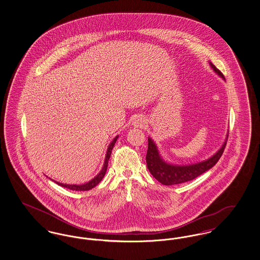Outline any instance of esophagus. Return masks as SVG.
<instances>
[{
	"label": "esophagus",
	"mask_w": 260,
	"mask_h": 260,
	"mask_svg": "<svg viewBox=\"0 0 260 260\" xmlns=\"http://www.w3.org/2000/svg\"><path fill=\"white\" fill-rule=\"evenodd\" d=\"M145 124V122H144V120L142 119V118H137L136 119V121H135V125L136 126H139V127H142L143 125Z\"/></svg>",
	"instance_id": "obj_1"
}]
</instances>
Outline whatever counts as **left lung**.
Listing matches in <instances>:
<instances>
[{
    "instance_id": "8db88e82",
    "label": "left lung",
    "mask_w": 260,
    "mask_h": 260,
    "mask_svg": "<svg viewBox=\"0 0 260 260\" xmlns=\"http://www.w3.org/2000/svg\"><path fill=\"white\" fill-rule=\"evenodd\" d=\"M210 65L216 74L219 75L223 80H225L222 73L211 62H210ZM227 138H228V135L226 136V139L221 148L219 149L213 156H211L210 159L196 162V164L177 166V165L169 164L164 161V159L161 158L159 153V150L157 148V145L149 137L148 150L146 154V162H147L149 172L164 185L179 184V183L193 180L196 177H198L199 175L209 171L218 161L224 152Z\"/></svg>"
}]
</instances>
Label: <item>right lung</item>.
<instances>
[{
    "label": "right lung",
    "instance_id": "right-lung-1",
    "mask_svg": "<svg viewBox=\"0 0 260 260\" xmlns=\"http://www.w3.org/2000/svg\"><path fill=\"white\" fill-rule=\"evenodd\" d=\"M118 137L119 136H116L114 139H113V141H112L111 143H110V145H109V147L107 149V152H106V156H105V161H104V165H103V168H102V170L100 171V173L93 178V179H91L90 181H88L87 183H85V184H82V185H76V184H71V185H69V184H63V183H59V182H56L57 184L59 186H62V187H64V188H67V189H70V190H74V191H87V190H89V189H92L94 186L98 185L99 182L102 180V178L104 177V175H105V173H106V171H107V167H108V161H109V159H110V156H111V152L112 149L114 147V145H115V143H116V141H117V139H118Z\"/></svg>",
    "mask_w": 260,
    "mask_h": 260
}]
</instances>
